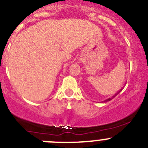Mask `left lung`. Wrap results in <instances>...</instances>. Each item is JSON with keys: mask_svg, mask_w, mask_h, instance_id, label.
I'll use <instances>...</instances> for the list:
<instances>
[{"mask_svg": "<svg viewBox=\"0 0 148 148\" xmlns=\"http://www.w3.org/2000/svg\"><path fill=\"white\" fill-rule=\"evenodd\" d=\"M122 89H123V88H121L120 90H119V91H117V93H115V94L114 95V96H112V97H111V98H109V99H106V100H104V101H103V102H107V101H111V100H112V99H113L114 98L115 96H116V95H118V94H119V93H120L121 91H122Z\"/></svg>", "mask_w": 148, "mask_h": 148, "instance_id": "1", "label": "left lung"}]
</instances>
